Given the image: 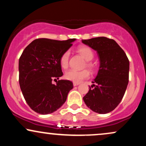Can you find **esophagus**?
<instances>
[{
    "mask_svg": "<svg viewBox=\"0 0 146 146\" xmlns=\"http://www.w3.org/2000/svg\"><path fill=\"white\" fill-rule=\"evenodd\" d=\"M80 84V83H78V82H73V86H78V85Z\"/></svg>",
    "mask_w": 146,
    "mask_h": 146,
    "instance_id": "34e87169",
    "label": "esophagus"
}]
</instances>
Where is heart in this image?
I'll list each match as a JSON object with an SVG mask.
<instances>
[{
    "label": "heart",
    "mask_w": 146,
    "mask_h": 146,
    "mask_svg": "<svg viewBox=\"0 0 146 146\" xmlns=\"http://www.w3.org/2000/svg\"><path fill=\"white\" fill-rule=\"evenodd\" d=\"M78 51L86 60V66L90 69H93V64L90 62L94 58V53L92 49L88 46H81L78 49ZM70 52L66 51L62 54L60 58V66L62 68H66L68 66ZM90 76V73L88 70L84 69L82 71H76L74 69H70L65 73L64 78L66 80L73 82L80 83L84 79L88 78Z\"/></svg>",
    "instance_id": "b5f03b06"
}]
</instances>
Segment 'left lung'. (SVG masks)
I'll return each mask as SVG.
<instances>
[{"mask_svg": "<svg viewBox=\"0 0 146 146\" xmlns=\"http://www.w3.org/2000/svg\"><path fill=\"white\" fill-rule=\"evenodd\" d=\"M98 53L100 68L93 84L83 98L90 110L100 114L111 112L121 101L128 84L129 60L113 39L98 37L82 40Z\"/></svg>", "mask_w": 146, "mask_h": 146, "instance_id": "1", "label": "left lung"}]
</instances>
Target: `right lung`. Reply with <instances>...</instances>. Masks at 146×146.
Instances as JSON below:
<instances>
[{"label": "right lung", "mask_w": 146, "mask_h": 146, "mask_svg": "<svg viewBox=\"0 0 146 146\" xmlns=\"http://www.w3.org/2000/svg\"><path fill=\"white\" fill-rule=\"evenodd\" d=\"M75 40H56L47 38L34 40L25 48L19 59V84L23 96L30 108L46 115L55 112L66 102L73 88L69 80H53L62 76L60 58Z\"/></svg>", "instance_id": "add662e5"}]
</instances>
